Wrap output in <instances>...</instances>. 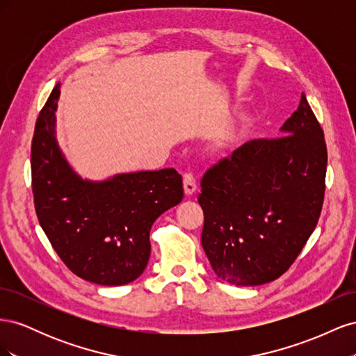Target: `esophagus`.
Here are the masks:
<instances>
[{
	"instance_id": "34e87169",
	"label": "esophagus",
	"mask_w": 356,
	"mask_h": 356,
	"mask_svg": "<svg viewBox=\"0 0 356 356\" xmlns=\"http://www.w3.org/2000/svg\"><path fill=\"white\" fill-rule=\"evenodd\" d=\"M182 184H184V193L187 196H191L193 193L196 191L197 184H196V179L191 174H184L182 175Z\"/></svg>"
}]
</instances>
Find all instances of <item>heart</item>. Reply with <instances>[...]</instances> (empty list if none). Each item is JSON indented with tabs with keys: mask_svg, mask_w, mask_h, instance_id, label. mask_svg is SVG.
<instances>
[{
	"mask_svg": "<svg viewBox=\"0 0 356 356\" xmlns=\"http://www.w3.org/2000/svg\"><path fill=\"white\" fill-rule=\"evenodd\" d=\"M225 139H227V141H230V139H232V135H227V136H225Z\"/></svg>",
	"mask_w": 356,
	"mask_h": 356,
	"instance_id": "1",
	"label": "heart"
}]
</instances>
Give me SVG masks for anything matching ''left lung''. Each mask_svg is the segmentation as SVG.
Wrapping results in <instances>:
<instances>
[{
    "instance_id": "8db88e82",
    "label": "left lung",
    "mask_w": 356,
    "mask_h": 356,
    "mask_svg": "<svg viewBox=\"0 0 356 356\" xmlns=\"http://www.w3.org/2000/svg\"><path fill=\"white\" fill-rule=\"evenodd\" d=\"M281 131L234 149L200 182L202 246L215 275L233 285L282 276L319 220L327 145L305 93Z\"/></svg>"
}]
</instances>
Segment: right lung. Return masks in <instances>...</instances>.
<instances>
[{
	"label": "right lung",
	"mask_w": 356,
	"mask_h": 356,
	"mask_svg": "<svg viewBox=\"0 0 356 356\" xmlns=\"http://www.w3.org/2000/svg\"><path fill=\"white\" fill-rule=\"evenodd\" d=\"M60 84L51 90L31 144L32 195L40 225L70 270L105 286L141 276L152 245L149 230L184 196L175 169L81 179L62 156L55 136Z\"/></svg>",
	"instance_id": "right-lung-1"
}]
</instances>
